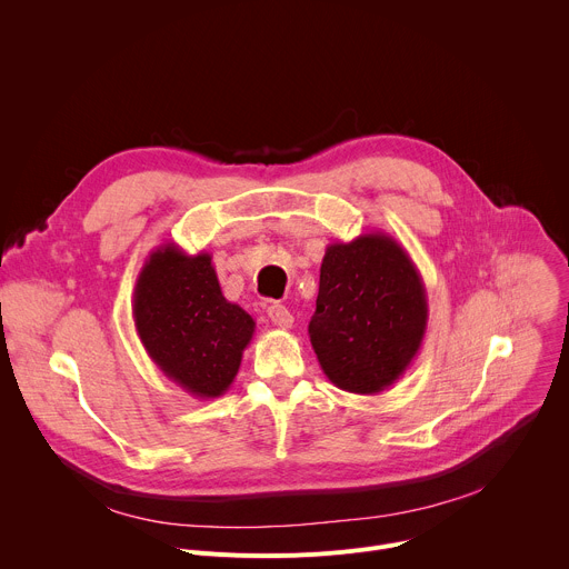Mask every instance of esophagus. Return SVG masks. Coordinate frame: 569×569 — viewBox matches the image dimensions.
Listing matches in <instances>:
<instances>
[{
  "instance_id": "34e87169",
  "label": "esophagus",
  "mask_w": 569,
  "mask_h": 569,
  "mask_svg": "<svg viewBox=\"0 0 569 569\" xmlns=\"http://www.w3.org/2000/svg\"><path fill=\"white\" fill-rule=\"evenodd\" d=\"M268 317H270V321L274 323L277 329H290L292 321H295L290 310L286 306H281V303H270L268 306Z\"/></svg>"
}]
</instances>
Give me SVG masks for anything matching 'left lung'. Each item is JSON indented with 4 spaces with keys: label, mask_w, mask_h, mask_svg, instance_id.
I'll use <instances>...</instances> for the list:
<instances>
[{
    "label": "left lung",
    "mask_w": 569,
    "mask_h": 569,
    "mask_svg": "<svg viewBox=\"0 0 569 569\" xmlns=\"http://www.w3.org/2000/svg\"><path fill=\"white\" fill-rule=\"evenodd\" d=\"M428 329L423 279L385 231L331 242L319 268L310 345L327 378L351 393H380L417 358Z\"/></svg>",
    "instance_id": "1"
}]
</instances>
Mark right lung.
<instances>
[{
    "label": "right lung",
    "instance_id": "1",
    "mask_svg": "<svg viewBox=\"0 0 569 569\" xmlns=\"http://www.w3.org/2000/svg\"><path fill=\"white\" fill-rule=\"evenodd\" d=\"M132 317L148 358L196 398L229 389L257 327L252 315L224 299L211 254H187L176 242L146 259Z\"/></svg>",
    "mask_w": 569,
    "mask_h": 569
}]
</instances>
